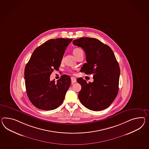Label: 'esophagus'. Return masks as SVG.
I'll list each match as a JSON object with an SVG mask.
<instances>
[{
  "label": "esophagus",
  "instance_id": "1",
  "mask_svg": "<svg viewBox=\"0 0 149 149\" xmlns=\"http://www.w3.org/2000/svg\"><path fill=\"white\" fill-rule=\"evenodd\" d=\"M71 79V82H72V83H75L76 82V78L75 77H72Z\"/></svg>",
  "mask_w": 149,
  "mask_h": 149
}]
</instances>
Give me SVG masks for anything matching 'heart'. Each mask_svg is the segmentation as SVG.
Returning a JSON list of instances; mask_svg holds the SVG:
<instances>
[{
    "label": "heart",
    "mask_w": 149,
    "mask_h": 149,
    "mask_svg": "<svg viewBox=\"0 0 149 149\" xmlns=\"http://www.w3.org/2000/svg\"><path fill=\"white\" fill-rule=\"evenodd\" d=\"M83 52V51L80 48H76V49H75L74 50H73V54H74V56L79 54L80 52Z\"/></svg>",
    "instance_id": "b5f03b06"
}]
</instances>
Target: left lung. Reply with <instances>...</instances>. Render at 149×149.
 <instances>
[{"label":"left lung","mask_w":149,"mask_h":149,"mask_svg":"<svg viewBox=\"0 0 149 149\" xmlns=\"http://www.w3.org/2000/svg\"><path fill=\"white\" fill-rule=\"evenodd\" d=\"M86 54V63L80 72L93 74V81L87 83L82 78L77 79L81 86L78 97L84 107L98 111L107 108L118 92L120 68L112 50L97 39L83 37L73 41Z\"/></svg>","instance_id":"left-lung-1"}]
</instances>
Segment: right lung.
<instances>
[{
  "label": "right lung",
  "instance_id": "1",
  "mask_svg": "<svg viewBox=\"0 0 149 149\" xmlns=\"http://www.w3.org/2000/svg\"><path fill=\"white\" fill-rule=\"evenodd\" d=\"M72 39H50L36 48L27 63L24 71L27 95L34 107L52 110L64 101L71 80L64 74L56 83L50 75L58 70L66 47Z\"/></svg>",
  "mask_w": 149,
  "mask_h": 149
}]
</instances>
